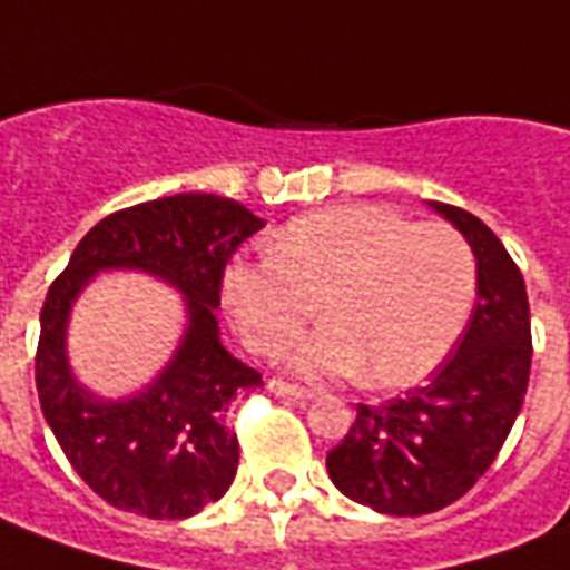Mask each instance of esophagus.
I'll list each match as a JSON object with an SVG mask.
<instances>
[{"mask_svg": "<svg viewBox=\"0 0 570 570\" xmlns=\"http://www.w3.org/2000/svg\"><path fill=\"white\" fill-rule=\"evenodd\" d=\"M268 389H272L277 397H286V401H298V404H302V401H308V397L314 395L312 389H302V385H289V382H284V380H272V382H268Z\"/></svg>", "mask_w": 570, "mask_h": 570, "instance_id": "1", "label": "esophagus"}]
</instances>
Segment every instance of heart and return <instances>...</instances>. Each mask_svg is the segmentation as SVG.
I'll return each mask as SVG.
<instances>
[{"label":"heart","instance_id":"obj_1","mask_svg":"<svg viewBox=\"0 0 570 570\" xmlns=\"http://www.w3.org/2000/svg\"><path fill=\"white\" fill-rule=\"evenodd\" d=\"M479 262L460 230L376 203L293 218L272 258L234 262L225 305L258 354L284 352L317 312L326 326L289 354L308 376L410 385L451 352L475 305Z\"/></svg>","mask_w":570,"mask_h":570}]
</instances>
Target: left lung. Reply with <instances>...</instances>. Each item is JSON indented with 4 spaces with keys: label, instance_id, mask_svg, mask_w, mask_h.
<instances>
[{
    "label": "left lung",
    "instance_id": "8db88e82",
    "mask_svg": "<svg viewBox=\"0 0 570 570\" xmlns=\"http://www.w3.org/2000/svg\"><path fill=\"white\" fill-rule=\"evenodd\" d=\"M429 206L479 262V302L463 340L420 389L357 404L354 425L326 453L333 484L385 515H425L460 500L497 460L531 376V308L519 265L481 218L448 203Z\"/></svg>",
    "mask_w": 570,
    "mask_h": 570
}]
</instances>
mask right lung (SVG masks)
Listing matches in <instances>:
<instances>
[{
  "label": "right lung",
  "mask_w": 570,
  "mask_h": 570,
  "mask_svg": "<svg viewBox=\"0 0 570 570\" xmlns=\"http://www.w3.org/2000/svg\"><path fill=\"white\" fill-rule=\"evenodd\" d=\"M265 222L216 194H175L101 218L79 240L39 314L36 392L77 475L101 500L147 519H188L237 475L234 401L262 385L218 340L230 253ZM98 271H145L186 296L189 326L174 361L138 396L107 402L66 364V321Z\"/></svg>",
  "instance_id": "add662e5"
}]
</instances>
